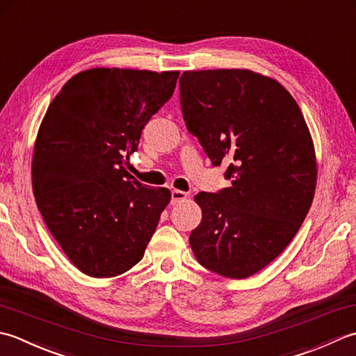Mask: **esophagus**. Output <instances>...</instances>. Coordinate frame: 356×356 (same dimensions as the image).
Here are the masks:
<instances>
[{
    "instance_id": "obj_1",
    "label": "esophagus",
    "mask_w": 356,
    "mask_h": 356,
    "mask_svg": "<svg viewBox=\"0 0 356 356\" xmlns=\"http://www.w3.org/2000/svg\"><path fill=\"white\" fill-rule=\"evenodd\" d=\"M188 195L183 191H178V188H173L172 191V204H178V202L187 200Z\"/></svg>"
}]
</instances>
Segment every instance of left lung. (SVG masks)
Masks as SVG:
<instances>
[{
    "label": "left lung",
    "instance_id": "left-lung-1",
    "mask_svg": "<svg viewBox=\"0 0 356 356\" xmlns=\"http://www.w3.org/2000/svg\"><path fill=\"white\" fill-rule=\"evenodd\" d=\"M181 111L230 187L200 192L191 248L206 269L244 280L272 263L306 218L316 187L314 141L300 106L277 79L249 69L188 70Z\"/></svg>",
    "mask_w": 356,
    "mask_h": 356
}]
</instances>
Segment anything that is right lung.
I'll list each match as a JSON object with an SVG mask.
<instances>
[{
  "label": "right lung",
  "instance_id": "obj_1",
  "mask_svg": "<svg viewBox=\"0 0 356 356\" xmlns=\"http://www.w3.org/2000/svg\"><path fill=\"white\" fill-rule=\"evenodd\" d=\"M178 70L93 67L50 103L36 135L32 187L47 229L78 270L113 278L132 269L170 202L126 170L147 121L175 90Z\"/></svg>",
  "mask_w": 356,
  "mask_h": 356
}]
</instances>
